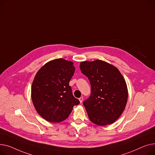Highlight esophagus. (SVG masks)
<instances>
[{"instance_id":"1","label":"esophagus","mask_w":155,"mask_h":155,"mask_svg":"<svg viewBox=\"0 0 155 155\" xmlns=\"http://www.w3.org/2000/svg\"><path fill=\"white\" fill-rule=\"evenodd\" d=\"M79 100L80 103H81L82 102H83V97H79Z\"/></svg>"}]
</instances>
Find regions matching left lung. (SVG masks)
Segmentation results:
<instances>
[{"mask_svg":"<svg viewBox=\"0 0 155 155\" xmlns=\"http://www.w3.org/2000/svg\"><path fill=\"white\" fill-rule=\"evenodd\" d=\"M80 69L91 86V96L83 103L90 121L99 126L113 123L124 111L128 101V88L121 72L99 59L81 62Z\"/></svg>","mask_w":155,"mask_h":155,"instance_id":"obj_1","label":"left lung"}]
</instances>
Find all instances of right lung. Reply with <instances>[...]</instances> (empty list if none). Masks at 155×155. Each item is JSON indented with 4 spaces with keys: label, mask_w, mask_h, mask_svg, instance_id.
I'll use <instances>...</instances> for the list:
<instances>
[{
    "label": "right lung",
    "mask_w": 155,
    "mask_h": 155,
    "mask_svg": "<svg viewBox=\"0 0 155 155\" xmlns=\"http://www.w3.org/2000/svg\"><path fill=\"white\" fill-rule=\"evenodd\" d=\"M74 71L73 62L60 58L45 64L35 74L31 98L36 111L44 120L61 122L68 117L74 106L79 104L69 85Z\"/></svg>",
    "instance_id": "add662e5"
}]
</instances>
